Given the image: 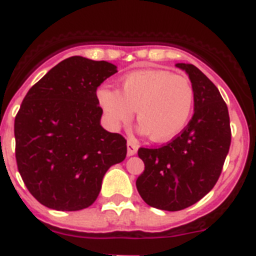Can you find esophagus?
<instances>
[{"label":"esophagus","instance_id":"34e87169","mask_svg":"<svg viewBox=\"0 0 256 256\" xmlns=\"http://www.w3.org/2000/svg\"><path fill=\"white\" fill-rule=\"evenodd\" d=\"M137 150H138V144L132 141V140H128V142H126V154H128V156L134 155Z\"/></svg>","mask_w":256,"mask_h":256}]
</instances>
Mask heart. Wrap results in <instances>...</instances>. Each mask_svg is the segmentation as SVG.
I'll return each mask as SVG.
<instances>
[{
	"label": "heart",
	"mask_w": 256,
	"mask_h": 256,
	"mask_svg": "<svg viewBox=\"0 0 256 256\" xmlns=\"http://www.w3.org/2000/svg\"><path fill=\"white\" fill-rule=\"evenodd\" d=\"M97 98L112 126L130 123L136 112L142 132L154 141L162 142L184 130L194 108L195 91L186 76L144 69L126 74L120 92L100 88Z\"/></svg>",
	"instance_id": "b5f03b06"
}]
</instances>
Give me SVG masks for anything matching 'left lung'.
I'll use <instances>...</instances> for the list:
<instances>
[{"label":"left lung","instance_id":"obj_1","mask_svg":"<svg viewBox=\"0 0 256 256\" xmlns=\"http://www.w3.org/2000/svg\"><path fill=\"white\" fill-rule=\"evenodd\" d=\"M176 65L188 74L195 112L170 142L138 148L144 170L136 180L146 204L168 212L196 204L216 186L230 144L228 108L218 88L195 65Z\"/></svg>","mask_w":256,"mask_h":256}]
</instances>
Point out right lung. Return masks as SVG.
<instances>
[{"label":"right lung","mask_w":256,"mask_h":256,"mask_svg":"<svg viewBox=\"0 0 256 256\" xmlns=\"http://www.w3.org/2000/svg\"><path fill=\"white\" fill-rule=\"evenodd\" d=\"M116 73L108 61L72 56L26 94L15 116V158L28 191L50 209L91 206L112 165L126 155V140L101 126L97 87Z\"/></svg>","instance_id":"obj_1"}]
</instances>
